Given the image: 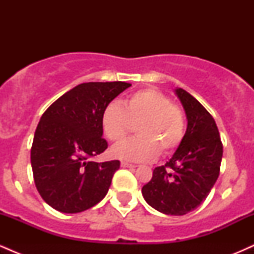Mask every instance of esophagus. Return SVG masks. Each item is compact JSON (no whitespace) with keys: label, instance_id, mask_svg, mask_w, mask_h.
Listing matches in <instances>:
<instances>
[{"label":"esophagus","instance_id":"1","mask_svg":"<svg viewBox=\"0 0 254 254\" xmlns=\"http://www.w3.org/2000/svg\"><path fill=\"white\" fill-rule=\"evenodd\" d=\"M121 166H122V167H124V168H133V167H135V165L127 164V162H124V161L122 162Z\"/></svg>","mask_w":254,"mask_h":254}]
</instances>
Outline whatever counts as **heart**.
<instances>
[{
  "instance_id": "b5f03b06",
  "label": "heart",
  "mask_w": 254,
  "mask_h": 254,
  "mask_svg": "<svg viewBox=\"0 0 254 254\" xmlns=\"http://www.w3.org/2000/svg\"><path fill=\"white\" fill-rule=\"evenodd\" d=\"M138 137L112 148V155L124 161L144 162L155 159L160 149L170 153L182 143L185 118L170 98L155 89H142L121 105L111 103L101 115V127L112 142H121L137 124Z\"/></svg>"
}]
</instances>
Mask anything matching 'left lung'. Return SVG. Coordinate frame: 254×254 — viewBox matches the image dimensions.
<instances>
[{"instance_id": "obj_1", "label": "left lung", "mask_w": 254, "mask_h": 254, "mask_svg": "<svg viewBox=\"0 0 254 254\" xmlns=\"http://www.w3.org/2000/svg\"><path fill=\"white\" fill-rule=\"evenodd\" d=\"M188 127L173 156L153 171L142 188L145 202L166 215H185L200 205L220 174L223 147L214 118L183 88L176 89Z\"/></svg>"}]
</instances>
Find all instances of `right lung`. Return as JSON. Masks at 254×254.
I'll use <instances>...</instances> for the list:
<instances>
[{"label":"right lung","instance_id":"1","mask_svg":"<svg viewBox=\"0 0 254 254\" xmlns=\"http://www.w3.org/2000/svg\"><path fill=\"white\" fill-rule=\"evenodd\" d=\"M130 83L86 82L58 98L44 112L34 133V183L49 205L64 214L92 208L106 196L121 162L90 161L106 150L101 115Z\"/></svg>","mask_w":254,"mask_h":254}]
</instances>
